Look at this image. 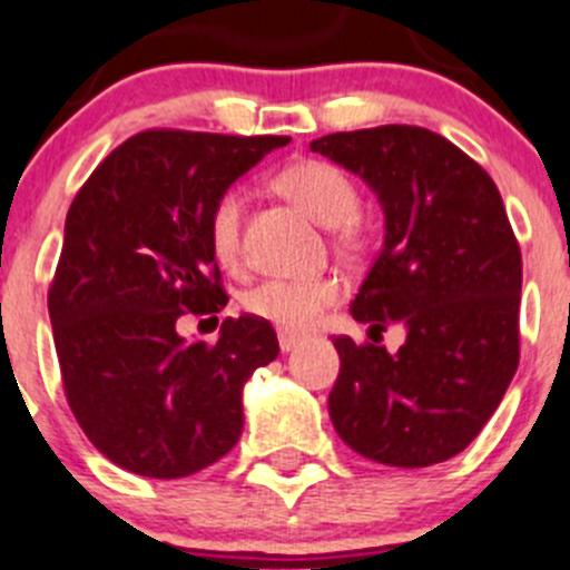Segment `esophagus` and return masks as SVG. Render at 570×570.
<instances>
[{"label": "esophagus", "mask_w": 570, "mask_h": 570, "mask_svg": "<svg viewBox=\"0 0 570 570\" xmlns=\"http://www.w3.org/2000/svg\"><path fill=\"white\" fill-rule=\"evenodd\" d=\"M299 344H302V335L285 333V330H279V350L282 352H294Z\"/></svg>", "instance_id": "esophagus-1"}]
</instances>
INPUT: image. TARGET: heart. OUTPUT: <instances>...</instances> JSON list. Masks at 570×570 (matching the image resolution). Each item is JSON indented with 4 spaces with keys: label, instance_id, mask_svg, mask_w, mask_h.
Instances as JSON below:
<instances>
[{
    "label": "heart",
    "instance_id": "obj_1",
    "mask_svg": "<svg viewBox=\"0 0 570 570\" xmlns=\"http://www.w3.org/2000/svg\"><path fill=\"white\" fill-rule=\"evenodd\" d=\"M291 204L311 215L324 229H338L344 240L355 237L357 189L341 167L322 159H302L288 165L274 178ZM243 193L226 189L209 209L207 232L215 257L224 265H235L240 254ZM341 296V285L327 276L316 279H263L243 294V307L254 318L274 324L285 333H305L318 322L330 305Z\"/></svg>",
    "mask_w": 570,
    "mask_h": 570
}]
</instances>
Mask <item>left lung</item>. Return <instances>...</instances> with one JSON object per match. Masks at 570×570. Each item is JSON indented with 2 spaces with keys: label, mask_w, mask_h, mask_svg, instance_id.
I'll return each mask as SVG.
<instances>
[{
  "label": "left lung",
  "mask_w": 570,
  "mask_h": 570,
  "mask_svg": "<svg viewBox=\"0 0 570 570\" xmlns=\"http://www.w3.org/2000/svg\"><path fill=\"white\" fill-rule=\"evenodd\" d=\"M311 150L355 173L383 209V248L350 305L375 344L333 338L330 420L372 462H444L479 436L518 370L523 271L501 193L428 128L327 134ZM392 323L406 330L397 353L376 344Z\"/></svg>",
  "instance_id": "1"
}]
</instances>
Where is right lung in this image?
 I'll use <instances>...</instances> for the list:
<instances>
[{
  "instance_id": "add662e5",
  "label": "right lung",
  "mask_w": 570,
  "mask_h": 570,
  "mask_svg": "<svg viewBox=\"0 0 570 570\" xmlns=\"http://www.w3.org/2000/svg\"><path fill=\"white\" fill-rule=\"evenodd\" d=\"M291 137L145 131L89 176L63 226L50 322L69 409L97 451L145 479H184L232 451L243 386L279 355L263 318L184 341V313H220L209 209Z\"/></svg>"
}]
</instances>
